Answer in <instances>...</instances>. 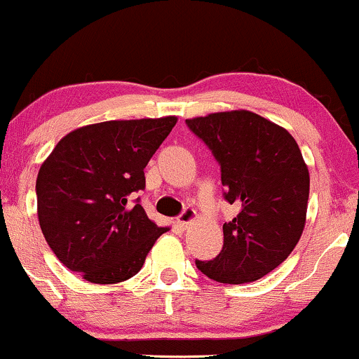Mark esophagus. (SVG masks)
Returning <instances> with one entry per match:
<instances>
[{"instance_id": "1", "label": "esophagus", "mask_w": 359, "mask_h": 359, "mask_svg": "<svg viewBox=\"0 0 359 359\" xmlns=\"http://www.w3.org/2000/svg\"><path fill=\"white\" fill-rule=\"evenodd\" d=\"M196 217H197V212L194 209H185L182 214L179 215V219H177V221H179V224L180 226H189V224L191 222H194L196 221Z\"/></svg>"}]
</instances>
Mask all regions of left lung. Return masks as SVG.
Wrapping results in <instances>:
<instances>
[{
  "label": "left lung",
  "mask_w": 359,
  "mask_h": 359,
  "mask_svg": "<svg viewBox=\"0 0 359 359\" xmlns=\"http://www.w3.org/2000/svg\"><path fill=\"white\" fill-rule=\"evenodd\" d=\"M221 165L224 198L239 214L224 224L212 261H196L207 278L226 284L261 279L287 259L306 224L309 172L286 128L249 110L185 120Z\"/></svg>",
  "instance_id": "1"
}]
</instances>
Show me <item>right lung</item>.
Masks as SVG:
<instances>
[{
    "label": "right lung",
    "instance_id": "add662e5",
    "mask_svg": "<svg viewBox=\"0 0 359 359\" xmlns=\"http://www.w3.org/2000/svg\"><path fill=\"white\" fill-rule=\"evenodd\" d=\"M177 116L110 120L65 135L36 179L38 221L63 266L95 284L130 279L167 231L147 217L135 192Z\"/></svg>",
    "mask_w": 359,
    "mask_h": 359
}]
</instances>
